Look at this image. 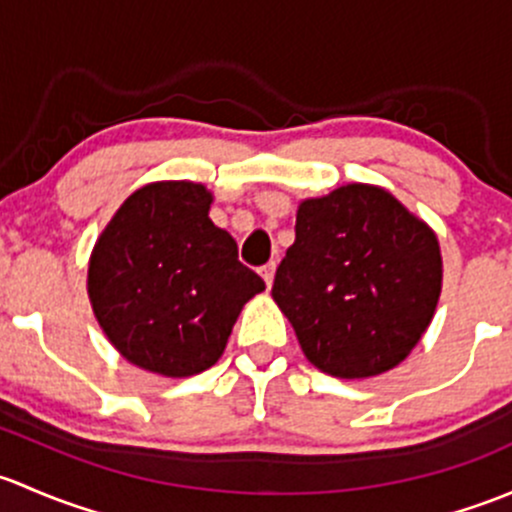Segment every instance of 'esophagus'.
<instances>
[{
  "instance_id": "esophagus-1",
  "label": "esophagus",
  "mask_w": 512,
  "mask_h": 512,
  "mask_svg": "<svg viewBox=\"0 0 512 512\" xmlns=\"http://www.w3.org/2000/svg\"><path fill=\"white\" fill-rule=\"evenodd\" d=\"M273 273H276V261L266 263V266L261 268V276H263V281H266L268 288H271V283H273Z\"/></svg>"
}]
</instances>
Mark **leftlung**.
<instances>
[{
  "label": "left lung",
  "mask_w": 512,
  "mask_h": 512,
  "mask_svg": "<svg viewBox=\"0 0 512 512\" xmlns=\"http://www.w3.org/2000/svg\"><path fill=\"white\" fill-rule=\"evenodd\" d=\"M271 295L318 370L374 377L407 360L434 318L439 239L387 189L345 184L300 202Z\"/></svg>",
  "instance_id": "obj_1"
}]
</instances>
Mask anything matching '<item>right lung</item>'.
<instances>
[{
	"instance_id": "1",
	"label": "right lung",
	"mask_w": 512,
	"mask_h": 512,
	"mask_svg": "<svg viewBox=\"0 0 512 512\" xmlns=\"http://www.w3.org/2000/svg\"><path fill=\"white\" fill-rule=\"evenodd\" d=\"M209 207L204 184H145L120 204L88 261V298L105 337L162 377L209 370L241 308L266 288Z\"/></svg>"
}]
</instances>
